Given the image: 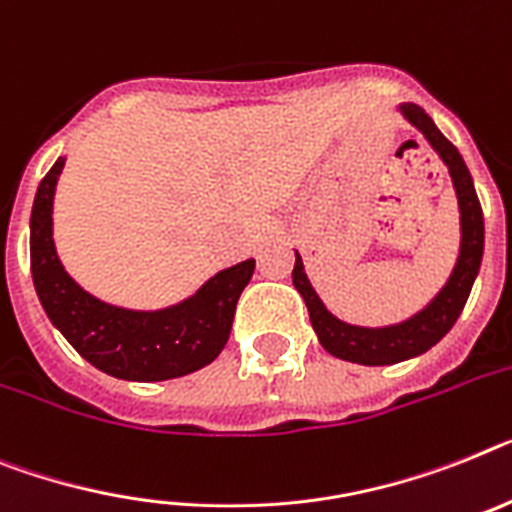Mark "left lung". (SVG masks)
<instances>
[{
    "instance_id": "1",
    "label": "left lung",
    "mask_w": 512,
    "mask_h": 512,
    "mask_svg": "<svg viewBox=\"0 0 512 512\" xmlns=\"http://www.w3.org/2000/svg\"><path fill=\"white\" fill-rule=\"evenodd\" d=\"M403 117L414 124L416 130L422 132L429 140V145L440 153L453 179L455 195H458V208H461V255L453 268V276L448 278L445 289L435 296V302L422 309L419 315L401 325H390V328H356L349 322H341L325 309L320 296L315 294L312 283L304 276L302 257L296 255L294 263V286L302 294L304 304L309 309V320L320 338L322 349L328 354L346 359V362L367 364V367H380V364H395L411 356H419L429 351L440 341L445 333L455 325L458 315L466 307V299L471 294L474 278L482 265L484 252V218L482 205L476 197L474 182L468 174L466 163L461 153L450 143L448 137L442 135L435 127V122L427 117V111L414 103H403Z\"/></svg>"
}]
</instances>
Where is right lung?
Wrapping results in <instances>:
<instances>
[{
	"label": "right lung",
	"instance_id": "1",
	"mask_svg": "<svg viewBox=\"0 0 512 512\" xmlns=\"http://www.w3.org/2000/svg\"><path fill=\"white\" fill-rule=\"evenodd\" d=\"M59 158L41 179L30 213V270L46 315L72 349L119 380L158 382L190 375L216 359L229 341L236 302L255 260L221 270L187 302L135 312L90 296L67 276L51 239V205L62 174Z\"/></svg>",
	"mask_w": 512,
	"mask_h": 512
}]
</instances>
